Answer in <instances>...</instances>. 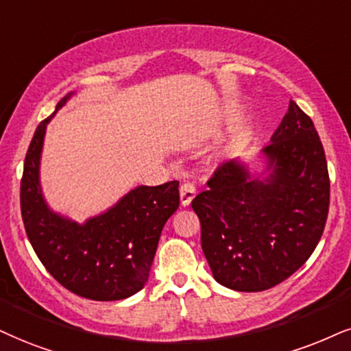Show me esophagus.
I'll list each match as a JSON object with an SVG mask.
<instances>
[{
  "mask_svg": "<svg viewBox=\"0 0 351 351\" xmlns=\"http://www.w3.org/2000/svg\"><path fill=\"white\" fill-rule=\"evenodd\" d=\"M179 190H180V203H182L184 206H189L197 193L195 185H193L192 182H184V184H180Z\"/></svg>",
  "mask_w": 351,
  "mask_h": 351,
  "instance_id": "obj_1",
  "label": "esophagus"
}]
</instances>
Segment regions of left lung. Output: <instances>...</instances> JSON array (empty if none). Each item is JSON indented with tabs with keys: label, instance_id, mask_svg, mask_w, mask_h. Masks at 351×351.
<instances>
[{
	"label": "left lung",
	"instance_id": "obj_1",
	"mask_svg": "<svg viewBox=\"0 0 351 351\" xmlns=\"http://www.w3.org/2000/svg\"><path fill=\"white\" fill-rule=\"evenodd\" d=\"M262 154L267 167L261 176L231 159L192 202L215 280L236 291H263L291 276L314 252L327 221L326 153L296 102L289 101Z\"/></svg>",
	"mask_w": 351,
	"mask_h": 351
}]
</instances>
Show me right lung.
Segmentation results:
<instances>
[{
  "mask_svg": "<svg viewBox=\"0 0 351 351\" xmlns=\"http://www.w3.org/2000/svg\"><path fill=\"white\" fill-rule=\"evenodd\" d=\"M71 96L56 104L55 112ZM53 115L38 123L25 154L21 180L25 232L47 271L71 293L93 301L125 300L148 281L164 224L179 208V182L140 185L83 224L55 213L43 198L38 172Z\"/></svg>",
  "mask_w": 351,
  "mask_h": 351,
  "instance_id": "1",
  "label": "right lung"
}]
</instances>
